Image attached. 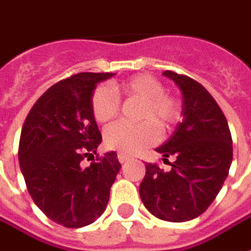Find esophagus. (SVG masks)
I'll list each match as a JSON object with an SVG mask.
<instances>
[{
    "mask_svg": "<svg viewBox=\"0 0 251 251\" xmlns=\"http://www.w3.org/2000/svg\"><path fill=\"white\" fill-rule=\"evenodd\" d=\"M117 157H118L120 163H125V162H127V160H129V156L125 155V153H122V152H120Z\"/></svg>",
    "mask_w": 251,
    "mask_h": 251,
    "instance_id": "1",
    "label": "esophagus"
}]
</instances>
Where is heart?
Here are the masks:
<instances>
[{"instance_id":"obj_1","label":"heart","mask_w":251,"mask_h":251,"mask_svg":"<svg viewBox=\"0 0 251 251\" xmlns=\"http://www.w3.org/2000/svg\"><path fill=\"white\" fill-rule=\"evenodd\" d=\"M114 91L141 99L144 104L138 117L144 121L138 124L115 122L108 126L104 131V143L111 150L125 155L137 153L159 140V127L170 129L179 118V103L166 92L162 81L151 75H138L121 84L99 85L94 91L91 110L100 124L113 120L120 111V99Z\"/></svg>"}]
</instances>
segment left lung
<instances>
[{"label":"left lung","instance_id":"1","mask_svg":"<svg viewBox=\"0 0 251 251\" xmlns=\"http://www.w3.org/2000/svg\"><path fill=\"white\" fill-rule=\"evenodd\" d=\"M163 75L182 91L183 120L156 148L163 162L174 156L171 170L145 163L140 197L153 216L180 223L202 215L216 199L232 162V138L222 108L199 81L173 71Z\"/></svg>","mask_w":251,"mask_h":251}]
</instances>
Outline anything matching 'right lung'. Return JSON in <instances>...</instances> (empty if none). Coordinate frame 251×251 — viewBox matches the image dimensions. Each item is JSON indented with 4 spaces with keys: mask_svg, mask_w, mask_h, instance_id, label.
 I'll return each mask as SVG.
<instances>
[{
    "mask_svg": "<svg viewBox=\"0 0 251 251\" xmlns=\"http://www.w3.org/2000/svg\"><path fill=\"white\" fill-rule=\"evenodd\" d=\"M111 76L84 72L61 80L36 100L23 125L19 162L28 193L50 220L66 228L101 216L121 168L115 152L93 157L101 134L91 98L96 84Z\"/></svg>",
    "mask_w": 251,
    "mask_h": 251,
    "instance_id": "add662e5",
    "label": "right lung"
}]
</instances>
